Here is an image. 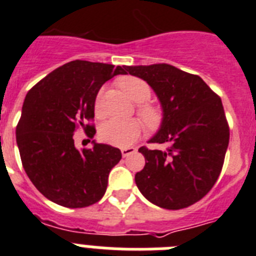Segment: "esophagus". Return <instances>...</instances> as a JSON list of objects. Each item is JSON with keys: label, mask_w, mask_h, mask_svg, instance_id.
<instances>
[{"label": "esophagus", "mask_w": 256, "mask_h": 256, "mask_svg": "<svg viewBox=\"0 0 256 256\" xmlns=\"http://www.w3.org/2000/svg\"><path fill=\"white\" fill-rule=\"evenodd\" d=\"M136 152V148H122V155H123V158H126V156H130V154Z\"/></svg>", "instance_id": "34e87169"}]
</instances>
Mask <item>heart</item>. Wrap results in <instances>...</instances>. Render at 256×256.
<instances>
[{
    "instance_id": "b5f03b06",
    "label": "heart",
    "mask_w": 256,
    "mask_h": 256,
    "mask_svg": "<svg viewBox=\"0 0 256 256\" xmlns=\"http://www.w3.org/2000/svg\"><path fill=\"white\" fill-rule=\"evenodd\" d=\"M119 87L123 90L124 94L132 98L136 102H144L150 98V87L142 79L136 76H123L118 82ZM96 112H101V94L96 98ZM138 112L150 128H156L162 123V112L159 108L151 105H140ZM144 132V123L140 119H128V120H119V119H110L100 126L98 136L102 142L116 148H128Z\"/></svg>"
}]
</instances>
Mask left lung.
Masks as SVG:
<instances>
[{"mask_svg":"<svg viewBox=\"0 0 256 256\" xmlns=\"http://www.w3.org/2000/svg\"><path fill=\"white\" fill-rule=\"evenodd\" d=\"M152 88L162 110L159 130L148 140L164 150L140 148L144 169L136 184L154 205L183 209L212 190L220 174L230 128L220 97L198 76L169 64L124 66Z\"/></svg>","mask_w":256,"mask_h":256,"instance_id":"obj_1","label":"left lung"}]
</instances>
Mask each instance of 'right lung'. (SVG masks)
Listing matches in <instances>:
<instances>
[{"label":"right lung","mask_w":256,"mask_h":256,"mask_svg":"<svg viewBox=\"0 0 256 256\" xmlns=\"http://www.w3.org/2000/svg\"><path fill=\"white\" fill-rule=\"evenodd\" d=\"M124 66L74 60L58 68L29 90L16 126V144L26 176L48 200L84 208L105 195L108 173L122 159L119 148L92 141L79 151L74 132L80 126L94 137V101L100 88Z\"/></svg>","instance_id":"right-lung-1"}]
</instances>
